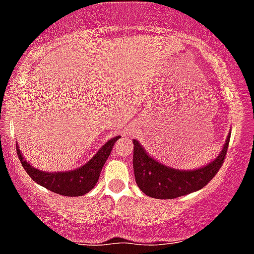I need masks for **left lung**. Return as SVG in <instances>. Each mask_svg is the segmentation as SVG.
I'll return each instance as SVG.
<instances>
[{
  "label": "left lung",
  "mask_w": 254,
  "mask_h": 254,
  "mask_svg": "<svg viewBox=\"0 0 254 254\" xmlns=\"http://www.w3.org/2000/svg\"><path fill=\"white\" fill-rule=\"evenodd\" d=\"M231 135L214 161L194 170L167 167L146 154L138 140L133 139V173L140 190L154 198H175L200 190L216 175L225 161Z\"/></svg>",
  "instance_id": "8db88e82"
}]
</instances>
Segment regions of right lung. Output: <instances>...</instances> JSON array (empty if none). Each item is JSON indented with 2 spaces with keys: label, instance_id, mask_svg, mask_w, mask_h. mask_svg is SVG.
Returning a JSON list of instances; mask_svg holds the SVG:
<instances>
[{
  "label": "right lung",
  "instance_id": "right-lung-1",
  "mask_svg": "<svg viewBox=\"0 0 254 254\" xmlns=\"http://www.w3.org/2000/svg\"><path fill=\"white\" fill-rule=\"evenodd\" d=\"M118 138H121V136H116L110 139L86 164L69 172H41L30 166L28 162L24 160L17 145L16 152L24 170L38 185L64 196H80L88 193L96 186L104 164L111 154L112 146Z\"/></svg>",
  "mask_w": 254,
  "mask_h": 254
}]
</instances>
